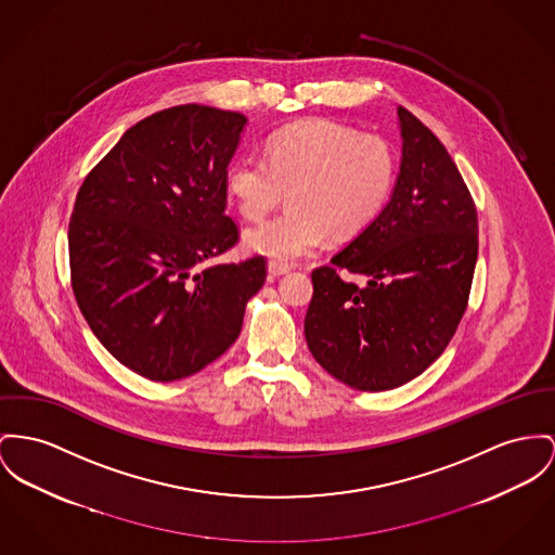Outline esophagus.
<instances>
[{"mask_svg": "<svg viewBox=\"0 0 555 555\" xmlns=\"http://www.w3.org/2000/svg\"><path fill=\"white\" fill-rule=\"evenodd\" d=\"M291 269V264H286V262H280V260H269V275H282V273H286Z\"/></svg>", "mask_w": 555, "mask_h": 555, "instance_id": "1", "label": "esophagus"}]
</instances>
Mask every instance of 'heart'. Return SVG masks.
<instances>
[{
	"label": "heart",
	"instance_id": "1",
	"mask_svg": "<svg viewBox=\"0 0 555 555\" xmlns=\"http://www.w3.org/2000/svg\"><path fill=\"white\" fill-rule=\"evenodd\" d=\"M393 177L396 157L383 137L309 119L273 134L262 157L233 162L224 185L248 221L269 215L286 191V210L248 229L244 244L288 262L309 255L324 233L349 240L364 231L383 210Z\"/></svg>",
	"mask_w": 555,
	"mask_h": 555
}]
</instances>
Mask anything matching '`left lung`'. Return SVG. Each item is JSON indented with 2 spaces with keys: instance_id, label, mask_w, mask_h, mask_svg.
I'll return each mask as SVG.
<instances>
[{
  "instance_id": "1",
  "label": "left lung",
  "mask_w": 555,
  "mask_h": 555,
  "mask_svg": "<svg viewBox=\"0 0 555 555\" xmlns=\"http://www.w3.org/2000/svg\"><path fill=\"white\" fill-rule=\"evenodd\" d=\"M402 168L391 199L311 271L305 338L318 364L360 391L429 369L459 328L478 260V210L442 141L398 107ZM353 276H362L358 283Z\"/></svg>"
}]
</instances>
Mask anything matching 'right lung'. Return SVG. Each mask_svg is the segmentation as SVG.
I'll return each instance as SVG.
<instances>
[{"mask_svg": "<svg viewBox=\"0 0 555 555\" xmlns=\"http://www.w3.org/2000/svg\"><path fill=\"white\" fill-rule=\"evenodd\" d=\"M246 117L179 105L134 124L88 172L69 219L72 288L96 338L155 383L191 376L240 336L264 257L210 264L240 242L227 166Z\"/></svg>", "mask_w": 555, "mask_h": 555, "instance_id": "right-lung-1", "label": "right lung"}]
</instances>
